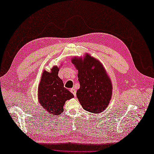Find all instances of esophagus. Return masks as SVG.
Instances as JSON below:
<instances>
[{
  "label": "esophagus",
  "instance_id": "34e87169",
  "mask_svg": "<svg viewBox=\"0 0 154 154\" xmlns=\"http://www.w3.org/2000/svg\"><path fill=\"white\" fill-rule=\"evenodd\" d=\"M70 91H71L72 93L74 96H76V91L75 88H71V89H70Z\"/></svg>",
  "mask_w": 154,
  "mask_h": 154
}]
</instances>
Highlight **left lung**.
<instances>
[{
  "label": "left lung",
  "instance_id": "8db88e82",
  "mask_svg": "<svg viewBox=\"0 0 154 154\" xmlns=\"http://www.w3.org/2000/svg\"><path fill=\"white\" fill-rule=\"evenodd\" d=\"M71 62L78 71L80 87L76 96L82 107L95 114L103 112L112 94V83L103 65L88 53L72 57Z\"/></svg>",
  "mask_w": 154,
  "mask_h": 154
}]
</instances>
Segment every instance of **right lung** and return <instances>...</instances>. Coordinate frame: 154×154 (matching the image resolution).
<instances>
[{
  "label": "right lung",
  "mask_w": 154,
  "mask_h": 154,
  "mask_svg": "<svg viewBox=\"0 0 154 154\" xmlns=\"http://www.w3.org/2000/svg\"><path fill=\"white\" fill-rule=\"evenodd\" d=\"M60 68L54 66L51 72L44 70L38 87L40 105L53 116L61 114L66 101L74 97L72 93L63 87V81L58 76Z\"/></svg>",
  "instance_id": "add662e5"
}]
</instances>
